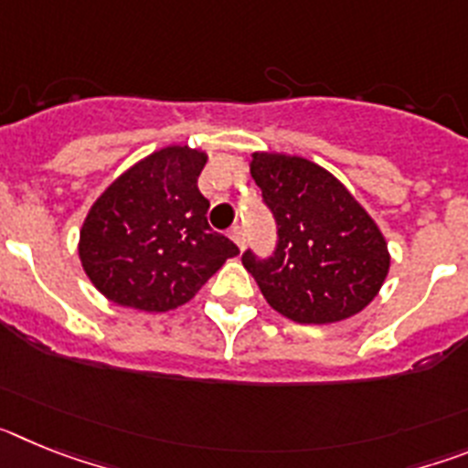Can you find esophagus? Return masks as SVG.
Wrapping results in <instances>:
<instances>
[{"instance_id": "obj_1", "label": "esophagus", "mask_w": 468, "mask_h": 468, "mask_svg": "<svg viewBox=\"0 0 468 468\" xmlns=\"http://www.w3.org/2000/svg\"><path fill=\"white\" fill-rule=\"evenodd\" d=\"M229 239L234 243H237L239 248H243V243H246V231H243V227H231V231H229Z\"/></svg>"}]
</instances>
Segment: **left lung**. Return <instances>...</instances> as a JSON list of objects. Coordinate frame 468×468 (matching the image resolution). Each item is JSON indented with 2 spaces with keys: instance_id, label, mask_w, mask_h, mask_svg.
I'll return each mask as SVG.
<instances>
[{
  "instance_id": "obj_1",
  "label": "left lung",
  "mask_w": 468,
  "mask_h": 468,
  "mask_svg": "<svg viewBox=\"0 0 468 468\" xmlns=\"http://www.w3.org/2000/svg\"><path fill=\"white\" fill-rule=\"evenodd\" d=\"M250 176L279 225L274 258L243 255L270 307L314 325L363 312L391 267L373 215L333 173L304 156L253 152Z\"/></svg>"
}]
</instances>
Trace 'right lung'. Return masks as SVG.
Listing matches in <instances>:
<instances>
[{
  "label": "right lung",
  "instance_id": "obj_1",
  "mask_svg": "<svg viewBox=\"0 0 468 468\" xmlns=\"http://www.w3.org/2000/svg\"><path fill=\"white\" fill-rule=\"evenodd\" d=\"M208 154L168 144L123 171L95 198L80 231V260L119 307H183L239 248L210 229L198 176Z\"/></svg>",
  "mask_w": 468,
  "mask_h": 468
}]
</instances>
